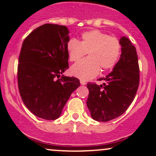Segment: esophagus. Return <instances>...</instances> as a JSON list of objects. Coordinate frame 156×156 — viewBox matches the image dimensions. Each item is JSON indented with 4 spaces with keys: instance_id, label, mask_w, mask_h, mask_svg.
Returning a JSON list of instances; mask_svg holds the SVG:
<instances>
[{
    "instance_id": "1",
    "label": "esophagus",
    "mask_w": 156,
    "mask_h": 156,
    "mask_svg": "<svg viewBox=\"0 0 156 156\" xmlns=\"http://www.w3.org/2000/svg\"><path fill=\"white\" fill-rule=\"evenodd\" d=\"M80 84H81V85H85L86 83V81L85 80H80Z\"/></svg>"
}]
</instances>
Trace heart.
Returning <instances> with one entry per match:
<instances>
[{
  "instance_id": "heart-1",
  "label": "heart",
  "mask_w": 156,
  "mask_h": 156,
  "mask_svg": "<svg viewBox=\"0 0 156 156\" xmlns=\"http://www.w3.org/2000/svg\"><path fill=\"white\" fill-rule=\"evenodd\" d=\"M69 59L77 62L87 53L89 58L73 66L70 72L81 80H89L102 70L111 69L115 65L121 53L119 41L114 37L98 30L82 34L80 41L70 39L67 44Z\"/></svg>"
}]
</instances>
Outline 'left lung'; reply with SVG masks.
Returning a JSON list of instances; mask_svg holds the SVG:
<instances>
[{"label":"left lung","mask_w":156,"mask_h":156,"mask_svg":"<svg viewBox=\"0 0 156 156\" xmlns=\"http://www.w3.org/2000/svg\"><path fill=\"white\" fill-rule=\"evenodd\" d=\"M122 53L112 73L99 80L101 85L88 83L87 105L91 117L108 122L124 113L133 102L139 85V67L136 48L130 39L121 37Z\"/></svg>","instance_id":"8db88e82"}]
</instances>
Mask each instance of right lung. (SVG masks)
<instances>
[{
  "label": "right lung",
  "mask_w": 156,
  "mask_h": 156,
  "mask_svg": "<svg viewBox=\"0 0 156 156\" xmlns=\"http://www.w3.org/2000/svg\"><path fill=\"white\" fill-rule=\"evenodd\" d=\"M65 26L42 25L23 41L17 66V83L23 103L35 116L58 118L71 94L80 86L75 77L62 74L69 67Z\"/></svg>",
  "instance_id": "obj_1"
}]
</instances>
